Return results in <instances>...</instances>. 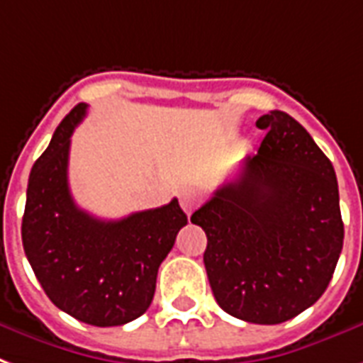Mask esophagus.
Listing matches in <instances>:
<instances>
[{
	"mask_svg": "<svg viewBox=\"0 0 363 363\" xmlns=\"http://www.w3.org/2000/svg\"><path fill=\"white\" fill-rule=\"evenodd\" d=\"M200 192H196L194 188H186V190H182L181 194V207L184 209V213L186 215H190V213L196 209V207L200 206Z\"/></svg>",
	"mask_w": 363,
	"mask_h": 363,
	"instance_id": "1",
	"label": "esophagus"
}]
</instances>
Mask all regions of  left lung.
<instances>
[{
    "mask_svg": "<svg viewBox=\"0 0 363 363\" xmlns=\"http://www.w3.org/2000/svg\"><path fill=\"white\" fill-rule=\"evenodd\" d=\"M257 127L267 131L257 156L190 220L207 236L203 262L218 306L274 325L328 289L345 226L335 169L308 131L281 110Z\"/></svg>",
    "mask_w": 363,
    "mask_h": 363,
    "instance_id": "obj_1",
    "label": "left lung"
}]
</instances>
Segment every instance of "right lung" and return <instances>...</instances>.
<instances>
[{"label":"right lung","instance_id":"1","mask_svg":"<svg viewBox=\"0 0 363 363\" xmlns=\"http://www.w3.org/2000/svg\"><path fill=\"white\" fill-rule=\"evenodd\" d=\"M85 114L83 102L72 108L30 171L22 245L55 306L83 323L112 328L148 311L157 268L188 218L177 198L120 220H102L76 206L68 156Z\"/></svg>","mask_w":363,"mask_h":363}]
</instances>
